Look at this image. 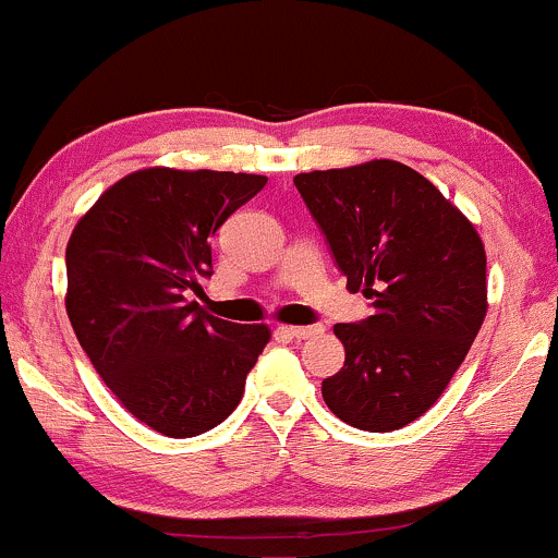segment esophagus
<instances>
[{"mask_svg": "<svg viewBox=\"0 0 558 558\" xmlns=\"http://www.w3.org/2000/svg\"><path fill=\"white\" fill-rule=\"evenodd\" d=\"M286 336L296 338V341H304V338H315L323 332V325H288V328H283Z\"/></svg>", "mask_w": 558, "mask_h": 558, "instance_id": "obj_1", "label": "esophagus"}]
</instances>
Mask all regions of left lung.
<instances>
[{"instance_id":"left-lung-1","label":"left lung","mask_w":558,"mask_h":558,"mask_svg":"<svg viewBox=\"0 0 558 558\" xmlns=\"http://www.w3.org/2000/svg\"><path fill=\"white\" fill-rule=\"evenodd\" d=\"M349 291L375 315L338 323L345 362L323 399L345 425L390 433L440 399L488 312L480 233L435 185L396 159L293 178Z\"/></svg>"}]
</instances>
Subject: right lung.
Listing matches in <instances>:
<instances>
[{"instance_id": "obj_1", "label": "right lung", "mask_w": 558, "mask_h": 558, "mask_svg": "<svg viewBox=\"0 0 558 558\" xmlns=\"http://www.w3.org/2000/svg\"><path fill=\"white\" fill-rule=\"evenodd\" d=\"M265 175L146 168L110 185L68 241L65 310L83 351L128 412L194 438L239 407L270 328L228 323L194 301L213 239Z\"/></svg>"}]
</instances>
